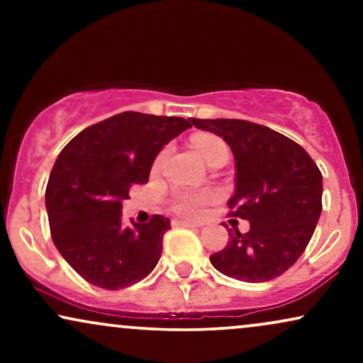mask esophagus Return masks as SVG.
<instances>
[{
    "instance_id": "34e87169",
    "label": "esophagus",
    "mask_w": 363,
    "mask_h": 363,
    "mask_svg": "<svg viewBox=\"0 0 363 363\" xmlns=\"http://www.w3.org/2000/svg\"><path fill=\"white\" fill-rule=\"evenodd\" d=\"M172 225L174 227H199L198 223H193V222H187V220H172Z\"/></svg>"
}]
</instances>
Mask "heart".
<instances>
[{
    "mask_svg": "<svg viewBox=\"0 0 363 363\" xmlns=\"http://www.w3.org/2000/svg\"><path fill=\"white\" fill-rule=\"evenodd\" d=\"M191 143L198 153V157L208 165L216 155L220 153H227V147L218 136L210 135V133H199L191 138ZM215 194L211 191H181L174 196L172 206L177 213L189 216V218H198L205 211V206Z\"/></svg>",
    "mask_w": 363,
    "mask_h": 363,
    "instance_id": "1",
    "label": "heart"
}]
</instances>
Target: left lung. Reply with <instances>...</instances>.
Wrapping results in <instances>:
<instances>
[{
  "mask_svg": "<svg viewBox=\"0 0 363 363\" xmlns=\"http://www.w3.org/2000/svg\"><path fill=\"white\" fill-rule=\"evenodd\" d=\"M198 129L222 136L235 158L230 216L249 230H228V242L211 254L220 273L249 283L278 278L302 256L323 210V174L294 140L242 119H194Z\"/></svg>",
  "mask_w": 363,
  "mask_h": 363,
  "instance_id": "obj_1",
  "label": "left lung"
}]
</instances>
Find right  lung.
<instances>
[{
	"instance_id": "1",
	"label": "right lung",
	"mask_w": 363,
	"mask_h": 363,
	"mask_svg": "<svg viewBox=\"0 0 363 363\" xmlns=\"http://www.w3.org/2000/svg\"><path fill=\"white\" fill-rule=\"evenodd\" d=\"M191 124L182 118L121 112L91 124L61 150L45 187L52 242L86 281L126 289L153 272L170 220L126 227L121 201L147 184L162 148Z\"/></svg>"
}]
</instances>
